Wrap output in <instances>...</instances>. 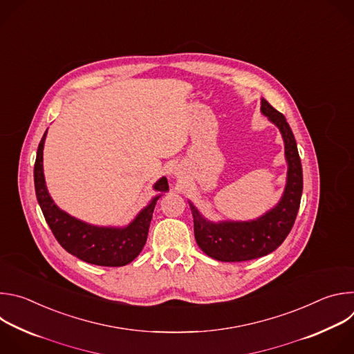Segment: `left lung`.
I'll use <instances>...</instances> for the list:
<instances>
[{
  "instance_id": "left-lung-1",
  "label": "left lung",
  "mask_w": 354,
  "mask_h": 354,
  "mask_svg": "<svg viewBox=\"0 0 354 354\" xmlns=\"http://www.w3.org/2000/svg\"><path fill=\"white\" fill-rule=\"evenodd\" d=\"M262 113L281 131L288 162L287 185L280 203L255 221L210 223L192 206L194 238L200 249L221 262H243L262 258L277 249L290 234L302 194V167L297 142L286 118L266 99H262Z\"/></svg>"
}]
</instances>
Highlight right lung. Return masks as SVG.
<instances>
[{"label":"right lung","mask_w":354,"mask_h":354,"mask_svg":"<svg viewBox=\"0 0 354 354\" xmlns=\"http://www.w3.org/2000/svg\"><path fill=\"white\" fill-rule=\"evenodd\" d=\"M47 133V130H46ZM43 134L35 161V190L41 213L52 230L57 242L78 259L97 266L119 268L134 261L145 245L151 218H153L157 196L153 201L136 217V220L126 228H100L85 224L62 212L50 197L43 176V144L46 138ZM154 189L158 192L168 190L167 178L160 179Z\"/></svg>","instance_id":"add662e5"}]
</instances>
